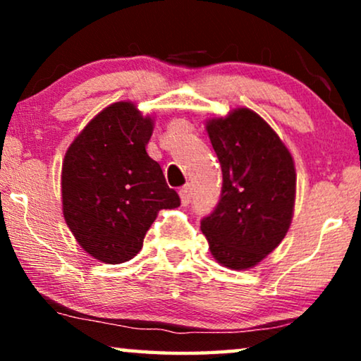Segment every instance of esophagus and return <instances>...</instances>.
<instances>
[{"mask_svg":"<svg viewBox=\"0 0 361 361\" xmlns=\"http://www.w3.org/2000/svg\"><path fill=\"white\" fill-rule=\"evenodd\" d=\"M179 195H180L182 205L189 204L190 199H192V187H190V184H185L184 187H182V189L179 190Z\"/></svg>","mask_w":361,"mask_h":361,"instance_id":"esophagus-1","label":"esophagus"}]
</instances>
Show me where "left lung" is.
I'll return each mask as SVG.
<instances>
[{
    "instance_id": "left-lung-1",
    "label": "left lung",
    "mask_w": 361,
    "mask_h": 361,
    "mask_svg": "<svg viewBox=\"0 0 361 361\" xmlns=\"http://www.w3.org/2000/svg\"><path fill=\"white\" fill-rule=\"evenodd\" d=\"M224 174L220 200L200 221L214 258L230 269L258 264L288 233L295 169L288 147L263 118L238 108L207 123Z\"/></svg>"
}]
</instances>
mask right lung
<instances>
[{"mask_svg":"<svg viewBox=\"0 0 361 361\" xmlns=\"http://www.w3.org/2000/svg\"><path fill=\"white\" fill-rule=\"evenodd\" d=\"M151 135V118L118 102L88 123L63 159V219L78 245L103 263L136 256L157 212L180 205L147 156Z\"/></svg>","mask_w":361,"mask_h":361,"instance_id":"add662e5","label":"right lung"}]
</instances>
